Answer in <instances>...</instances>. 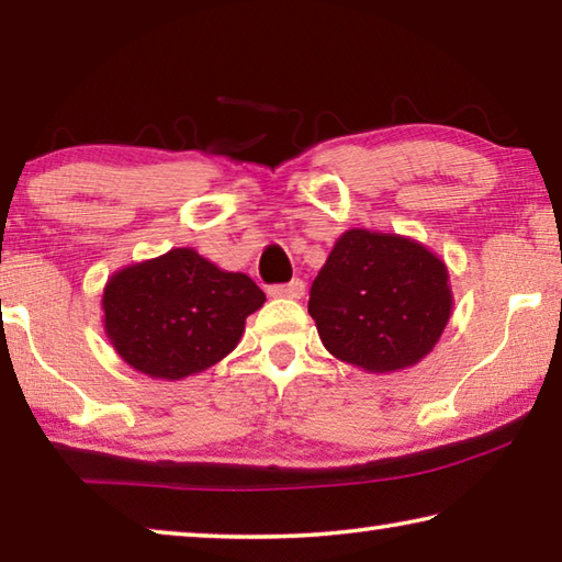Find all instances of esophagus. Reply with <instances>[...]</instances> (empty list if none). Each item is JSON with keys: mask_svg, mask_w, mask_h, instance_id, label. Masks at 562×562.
Wrapping results in <instances>:
<instances>
[{"mask_svg": "<svg viewBox=\"0 0 562 562\" xmlns=\"http://www.w3.org/2000/svg\"><path fill=\"white\" fill-rule=\"evenodd\" d=\"M270 297H290V300H300L304 294V282L300 278H294L284 284H272L268 290Z\"/></svg>", "mask_w": 562, "mask_h": 562, "instance_id": "1", "label": "esophagus"}]
</instances>
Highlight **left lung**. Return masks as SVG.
<instances>
[{
  "label": "left lung",
  "mask_w": 562,
  "mask_h": 562,
  "mask_svg": "<svg viewBox=\"0 0 562 562\" xmlns=\"http://www.w3.org/2000/svg\"><path fill=\"white\" fill-rule=\"evenodd\" d=\"M451 307L443 260L412 237L361 227L331 247L307 304L329 355L372 374L422 361L439 341Z\"/></svg>",
  "instance_id": "1"
}]
</instances>
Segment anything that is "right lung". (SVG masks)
Masks as SVG:
<instances>
[{
    "mask_svg": "<svg viewBox=\"0 0 562 562\" xmlns=\"http://www.w3.org/2000/svg\"><path fill=\"white\" fill-rule=\"evenodd\" d=\"M265 292L190 247L128 265L103 290V329L136 372L178 382L231 355Z\"/></svg>",
    "mask_w": 562,
    "mask_h": 562,
    "instance_id": "1",
    "label": "right lung"
}]
</instances>
